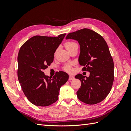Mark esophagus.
<instances>
[{"label": "esophagus", "mask_w": 131, "mask_h": 131, "mask_svg": "<svg viewBox=\"0 0 131 131\" xmlns=\"http://www.w3.org/2000/svg\"><path fill=\"white\" fill-rule=\"evenodd\" d=\"M74 77H73V76H69V80H74Z\"/></svg>", "instance_id": "1"}]
</instances>
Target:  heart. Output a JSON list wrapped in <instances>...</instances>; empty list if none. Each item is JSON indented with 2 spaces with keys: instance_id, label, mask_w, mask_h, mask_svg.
<instances>
[{
  "instance_id": "heart-1",
  "label": "heart",
  "mask_w": 131,
  "mask_h": 131,
  "mask_svg": "<svg viewBox=\"0 0 131 131\" xmlns=\"http://www.w3.org/2000/svg\"><path fill=\"white\" fill-rule=\"evenodd\" d=\"M77 44L75 42H73V41H68L66 42L65 43V46L66 48L67 49V50H69V49H72L73 47H74L75 45H77ZM66 71H68V72H70V71L72 70V68L71 67L69 66H67L65 68Z\"/></svg>"
}]
</instances>
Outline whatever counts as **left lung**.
<instances>
[{
    "mask_svg": "<svg viewBox=\"0 0 131 131\" xmlns=\"http://www.w3.org/2000/svg\"><path fill=\"white\" fill-rule=\"evenodd\" d=\"M66 39L78 41L80 52L79 63L84 71L90 72L89 77L81 74L75 78L81 82L77 94L79 100L88 104L98 103L108 96L114 81V62L104 38L88 28L69 33Z\"/></svg>",
    "mask_w": 131,
    "mask_h": 131,
    "instance_id": "1",
    "label": "left lung"
}]
</instances>
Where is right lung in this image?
<instances>
[{
  "mask_svg": "<svg viewBox=\"0 0 131 131\" xmlns=\"http://www.w3.org/2000/svg\"><path fill=\"white\" fill-rule=\"evenodd\" d=\"M66 35L60 34L57 37L36 35L19 49L18 81L25 96L35 105L47 106L56 102L61 87L68 80V74L62 71L53 78L43 72L52 63L54 53Z\"/></svg>",
  "mask_w": 131,
  "mask_h": 131,
  "instance_id": "add662e5",
  "label": "right lung"
}]
</instances>
